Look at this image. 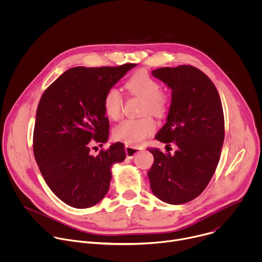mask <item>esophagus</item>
Segmentation results:
<instances>
[{
	"label": "esophagus",
	"mask_w": 262,
	"mask_h": 262,
	"mask_svg": "<svg viewBox=\"0 0 262 262\" xmlns=\"http://www.w3.org/2000/svg\"><path fill=\"white\" fill-rule=\"evenodd\" d=\"M124 150L126 154V157L128 159H133L140 150H142V147L139 146H129V145H125Z\"/></svg>",
	"instance_id": "34e87169"
}]
</instances>
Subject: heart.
Wrapping results in <instances>:
<instances>
[{"instance_id": "b5f03b06", "label": "heart", "mask_w": 262, "mask_h": 262, "mask_svg": "<svg viewBox=\"0 0 262 262\" xmlns=\"http://www.w3.org/2000/svg\"><path fill=\"white\" fill-rule=\"evenodd\" d=\"M128 92L144 100L143 114H151L158 118L164 117L169 107V97L166 92L160 90L158 81L149 74L140 70L132 76L126 84ZM103 108L108 118L118 120L122 115L123 97L116 88H110L103 96ZM156 130V122L150 116L140 119H126L116 125L113 137L129 146L140 145Z\"/></svg>"}]
</instances>
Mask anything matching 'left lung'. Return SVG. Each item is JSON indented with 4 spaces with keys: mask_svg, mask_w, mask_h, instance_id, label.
Wrapping results in <instances>:
<instances>
[{
    "mask_svg": "<svg viewBox=\"0 0 262 262\" xmlns=\"http://www.w3.org/2000/svg\"><path fill=\"white\" fill-rule=\"evenodd\" d=\"M152 76L172 90L167 122L156 139L178 150L171 156L147 148L155 158L147 175L159 199L183 204L198 197L214 174L225 137L223 106L211 80L194 66L158 68Z\"/></svg>",
    "mask_w": 262,
    "mask_h": 262,
    "instance_id": "8db88e82",
    "label": "left lung"
}]
</instances>
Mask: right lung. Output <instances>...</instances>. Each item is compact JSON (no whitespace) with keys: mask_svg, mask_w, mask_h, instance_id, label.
<instances>
[{"mask_svg":"<svg viewBox=\"0 0 262 262\" xmlns=\"http://www.w3.org/2000/svg\"><path fill=\"white\" fill-rule=\"evenodd\" d=\"M137 64L66 70L43 92L36 112L33 151L52 192L76 208L97 204L107 193L111 167L125 159L120 142L94 157V143L107 141L103 96Z\"/></svg>","mask_w":262,"mask_h":262,"instance_id":"obj_1","label":"right lung"}]
</instances>
